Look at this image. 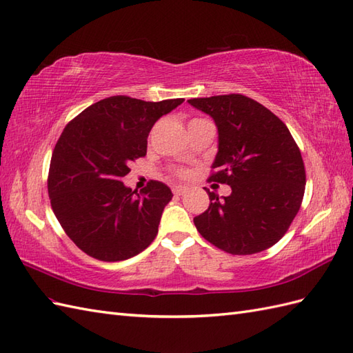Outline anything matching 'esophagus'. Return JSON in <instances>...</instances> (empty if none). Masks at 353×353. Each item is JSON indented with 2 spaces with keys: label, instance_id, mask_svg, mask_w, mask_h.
<instances>
[{
  "label": "esophagus",
  "instance_id": "34e87169",
  "mask_svg": "<svg viewBox=\"0 0 353 353\" xmlns=\"http://www.w3.org/2000/svg\"><path fill=\"white\" fill-rule=\"evenodd\" d=\"M172 190H174V193H175L176 196H183V194L187 193L188 188L184 187V185H174V188H172Z\"/></svg>",
  "mask_w": 353,
  "mask_h": 353
}]
</instances>
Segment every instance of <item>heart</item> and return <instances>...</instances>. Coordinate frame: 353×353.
Returning <instances> with one entry per match:
<instances>
[{
    "label": "heart",
    "mask_w": 353,
    "mask_h": 353,
    "mask_svg": "<svg viewBox=\"0 0 353 353\" xmlns=\"http://www.w3.org/2000/svg\"><path fill=\"white\" fill-rule=\"evenodd\" d=\"M181 174H183V172H181Z\"/></svg>",
    "instance_id": "obj_1"
}]
</instances>
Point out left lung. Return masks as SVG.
Here are the masks:
<instances>
[{"label":"left lung","instance_id":"1","mask_svg":"<svg viewBox=\"0 0 353 353\" xmlns=\"http://www.w3.org/2000/svg\"><path fill=\"white\" fill-rule=\"evenodd\" d=\"M217 125L219 151L210 181L229 196L210 194L193 219L199 234L230 254H254L279 243L294 221L305 190L298 145L279 117L241 94L187 100Z\"/></svg>","mask_w":353,"mask_h":353}]
</instances>
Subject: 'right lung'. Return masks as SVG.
<instances>
[{"instance_id":"add662e5","label":"right lung","mask_w":353,"mask_h":353,"mask_svg":"<svg viewBox=\"0 0 353 353\" xmlns=\"http://www.w3.org/2000/svg\"><path fill=\"white\" fill-rule=\"evenodd\" d=\"M183 101L108 97L82 110L59 136L48 178L50 205L68 238L94 259H130L156 238L170 188L150 181L139 194L121 179L147 154L157 119Z\"/></svg>"}]
</instances>
